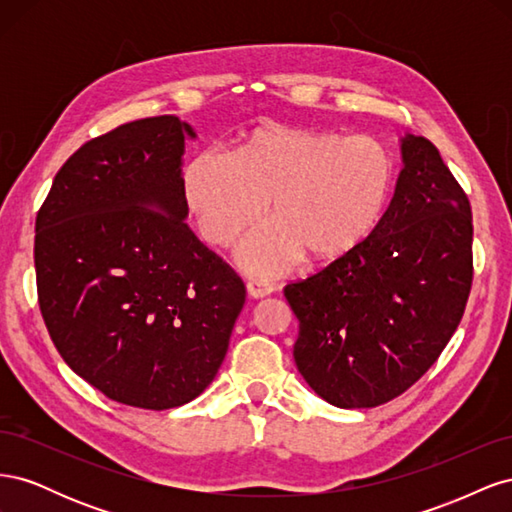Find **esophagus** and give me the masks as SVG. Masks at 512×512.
Segmentation results:
<instances>
[{"mask_svg":"<svg viewBox=\"0 0 512 512\" xmlns=\"http://www.w3.org/2000/svg\"><path fill=\"white\" fill-rule=\"evenodd\" d=\"M273 290H275V288H273L271 284H267V282H256V280L247 282V297H250V299L269 297V294H271Z\"/></svg>","mask_w":512,"mask_h":512,"instance_id":"34e87169","label":"esophagus"}]
</instances>
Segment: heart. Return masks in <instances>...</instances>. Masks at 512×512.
<instances>
[{"instance_id":"heart-1","label":"heart","mask_w":512,"mask_h":512,"mask_svg":"<svg viewBox=\"0 0 512 512\" xmlns=\"http://www.w3.org/2000/svg\"><path fill=\"white\" fill-rule=\"evenodd\" d=\"M395 166L371 136L301 128H260L235 160L203 151L183 170V200L198 232L218 247L235 243L267 209L237 252L241 267L275 275L303 254L337 260L356 250L389 205Z\"/></svg>"}]
</instances>
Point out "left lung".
<instances>
[{
    "mask_svg": "<svg viewBox=\"0 0 512 512\" xmlns=\"http://www.w3.org/2000/svg\"><path fill=\"white\" fill-rule=\"evenodd\" d=\"M404 168L374 232L284 297L299 320L294 363L337 408L408 391L457 331L472 288V209L423 136L401 138Z\"/></svg>",
    "mask_w": 512,
    "mask_h": 512,
    "instance_id": "8db88e82",
    "label": "left lung"
}]
</instances>
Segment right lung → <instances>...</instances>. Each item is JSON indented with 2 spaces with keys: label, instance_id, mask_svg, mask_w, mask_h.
<instances>
[{
  "label": "right lung",
  "instance_id": "add662e5",
  "mask_svg": "<svg viewBox=\"0 0 512 512\" xmlns=\"http://www.w3.org/2000/svg\"><path fill=\"white\" fill-rule=\"evenodd\" d=\"M175 115L91 138L59 168L36 218L46 329L68 367L119 404L168 410L213 382L245 286L185 224Z\"/></svg>",
  "mask_w": 512,
  "mask_h": 512
}]
</instances>
